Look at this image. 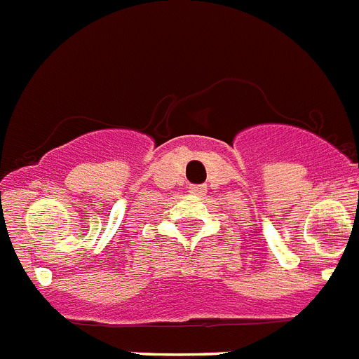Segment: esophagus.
<instances>
[{"mask_svg": "<svg viewBox=\"0 0 359 359\" xmlns=\"http://www.w3.org/2000/svg\"><path fill=\"white\" fill-rule=\"evenodd\" d=\"M189 192H190V194H194L196 198H201V196L205 194V187H203V185H190Z\"/></svg>", "mask_w": 359, "mask_h": 359, "instance_id": "esophagus-1", "label": "esophagus"}]
</instances>
